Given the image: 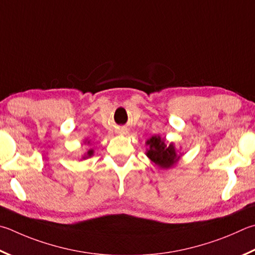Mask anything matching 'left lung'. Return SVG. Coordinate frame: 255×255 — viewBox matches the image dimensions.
Returning <instances> with one entry per match:
<instances>
[{
    "label": "left lung",
    "instance_id": "left-lung-1",
    "mask_svg": "<svg viewBox=\"0 0 255 255\" xmlns=\"http://www.w3.org/2000/svg\"><path fill=\"white\" fill-rule=\"evenodd\" d=\"M147 145H149V149L147 151V156L159 166L160 168H169L179 159L175 150L173 143L166 145L165 139H160L159 136L151 137L147 141Z\"/></svg>",
    "mask_w": 255,
    "mask_h": 255
}]
</instances>
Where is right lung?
Instances as JSON below:
<instances>
[{"label":"right lung","instance_id":"1","mask_svg":"<svg viewBox=\"0 0 255 255\" xmlns=\"http://www.w3.org/2000/svg\"><path fill=\"white\" fill-rule=\"evenodd\" d=\"M92 152H94L92 150H89V151H88V156H91V155H92Z\"/></svg>","mask_w":255,"mask_h":255}]
</instances>
